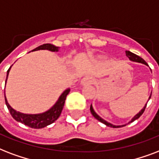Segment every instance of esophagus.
<instances>
[{"mask_svg":"<svg viewBox=\"0 0 159 159\" xmlns=\"http://www.w3.org/2000/svg\"><path fill=\"white\" fill-rule=\"evenodd\" d=\"M93 81H94V79H93L92 76L87 75L82 79L81 84H82L83 85H85V84H90L93 83Z\"/></svg>","mask_w":159,"mask_h":159,"instance_id":"1","label":"esophagus"}]
</instances>
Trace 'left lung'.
<instances>
[{"label": "left lung", "mask_w": 159, "mask_h": 159, "mask_svg": "<svg viewBox=\"0 0 159 159\" xmlns=\"http://www.w3.org/2000/svg\"><path fill=\"white\" fill-rule=\"evenodd\" d=\"M125 53H126L127 57L129 58V59L131 61H134V62H138V63H142V64H143V65H146V66H148V64L146 63V61H145L143 59H142L141 57H139V55H135V54H134V53H132V52H130V51H129V50H126V51H125ZM151 95H152V93H151V94H150L149 98H148V100H149L150 98H151ZM146 106H147V104H145V106L143 107V109H141V110H140V111L139 112V113H138V114H136V115H135V116L132 119H131V121H130L129 123H132V122H134V120H136V119H139V117L141 116L143 114V112H144ZM90 112H91V114H92V115H93V116L94 117L95 119H98L99 122H101V123H103V124H105L106 126L111 127V128H120V127H124L126 125V124H124V125H114V124H110V123H109V122L105 121L104 119H102L101 117H99V115H98V114L95 113V111L93 110V107H92V104L90 105Z\"/></svg>", "instance_id": "obj_1"}]
</instances>
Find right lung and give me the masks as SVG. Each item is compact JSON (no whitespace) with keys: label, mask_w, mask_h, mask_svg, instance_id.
Masks as SVG:
<instances>
[{"label":"right lung","mask_w":159,"mask_h":159,"mask_svg":"<svg viewBox=\"0 0 159 159\" xmlns=\"http://www.w3.org/2000/svg\"><path fill=\"white\" fill-rule=\"evenodd\" d=\"M40 50H50V51H53V52H55V51L57 52L58 50H59V47H57V46H55L54 45H51V44H44V45H40L37 48L34 49L32 51ZM11 68V66L7 70L6 84H7V77H8V75H9ZM70 89H66V90L61 93V95L58 99L57 102L49 110L45 111V113H42V114H23V113H20V112H18L16 110H15L14 109H12L11 105L8 104V102H7L6 95H5V100H6V104H7V108L9 109L10 113H11V116L13 117V119L15 120H16L17 122H20L22 124H24L25 125H26V126L30 127V128H32V129H42V128H45L47 125H50L52 123H54L60 117V114L62 112L65 102H66V96L70 93Z\"/></svg>","instance_id":"1"}]
</instances>
